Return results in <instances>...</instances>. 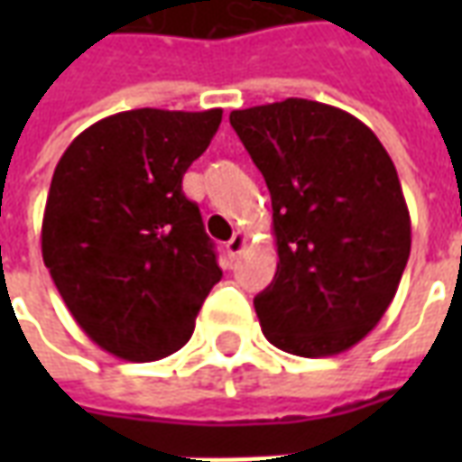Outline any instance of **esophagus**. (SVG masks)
Instances as JSON below:
<instances>
[{"label":"esophagus","instance_id":"obj_1","mask_svg":"<svg viewBox=\"0 0 462 462\" xmlns=\"http://www.w3.org/2000/svg\"><path fill=\"white\" fill-rule=\"evenodd\" d=\"M245 245H247V237H245V232H235V235H232V240L225 245V250H227V257H232V260H235V257H237V254L245 250Z\"/></svg>","mask_w":462,"mask_h":462}]
</instances>
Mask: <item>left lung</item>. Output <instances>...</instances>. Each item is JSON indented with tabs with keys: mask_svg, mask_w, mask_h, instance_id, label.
<instances>
[{
	"mask_svg": "<svg viewBox=\"0 0 462 462\" xmlns=\"http://www.w3.org/2000/svg\"><path fill=\"white\" fill-rule=\"evenodd\" d=\"M230 123L272 195L280 262L254 297L262 331L294 356L341 354L386 314L411 254L396 165L366 123L319 101L252 106Z\"/></svg>",
	"mask_w": 462,
	"mask_h": 462,
	"instance_id": "left-lung-1",
	"label": "left lung"
}]
</instances>
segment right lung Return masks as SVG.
Listing matches in <instances>:
<instances>
[{"mask_svg":"<svg viewBox=\"0 0 462 462\" xmlns=\"http://www.w3.org/2000/svg\"><path fill=\"white\" fill-rule=\"evenodd\" d=\"M222 108H135L79 133L56 165L42 254L76 324L123 361L171 356L220 282L215 247L182 175Z\"/></svg>","mask_w":462,"mask_h":462,"instance_id":"add662e5","label":"right lung"}]
</instances>
